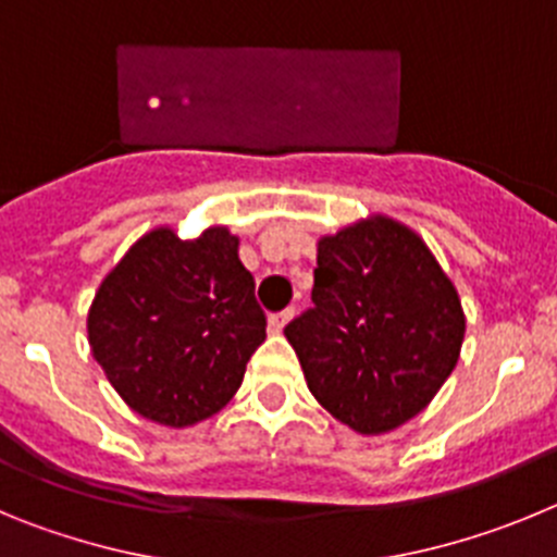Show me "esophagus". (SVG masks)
<instances>
[{
  "instance_id": "34e87169",
  "label": "esophagus",
  "mask_w": 557,
  "mask_h": 557,
  "mask_svg": "<svg viewBox=\"0 0 557 557\" xmlns=\"http://www.w3.org/2000/svg\"><path fill=\"white\" fill-rule=\"evenodd\" d=\"M289 318H293V309H284V312H275V314H270V321H268V326H270V332H284V326H287L289 323Z\"/></svg>"
}]
</instances>
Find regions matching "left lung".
<instances>
[{"label":"left lung","instance_id":"8db88e82","mask_svg":"<svg viewBox=\"0 0 557 557\" xmlns=\"http://www.w3.org/2000/svg\"><path fill=\"white\" fill-rule=\"evenodd\" d=\"M309 312L284 334L318 405L385 435L430 405L460 359V295L410 225L387 214L318 239Z\"/></svg>","mask_w":557,"mask_h":557}]
</instances>
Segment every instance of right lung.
I'll return each mask as SVG.
<instances>
[{"instance_id":"right-lung-1","label":"right lung","mask_w":557,"mask_h":557,"mask_svg":"<svg viewBox=\"0 0 557 557\" xmlns=\"http://www.w3.org/2000/svg\"><path fill=\"white\" fill-rule=\"evenodd\" d=\"M239 236L159 225L127 248L88 309V346L113 391L152 424L184 430L228 405L264 343Z\"/></svg>"}]
</instances>
